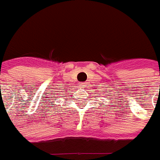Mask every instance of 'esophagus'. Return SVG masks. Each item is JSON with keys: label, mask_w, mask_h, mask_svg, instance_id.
<instances>
[{"label": "esophagus", "mask_w": 160, "mask_h": 160, "mask_svg": "<svg viewBox=\"0 0 160 160\" xmlns=\"http://www.w3.org/2000/svg\"><path fill=\"white\" fill-rule=\"evenodd\" d=\"M80 87H84V85H86V82H81V83H80Z\"/></svg>", "instance_id": "esophagus-1"}]
</instances>
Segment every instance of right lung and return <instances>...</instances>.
<instances>
[{"mask_svg": "<svg viewBox=\"0 0 160 160\" xmlns=\"http://www.w3.org/2000/svg\"><path fill=\"white\" fill-rule=\"evenodd\" d=\"M52 106H53V105H52Z\"/></svg>", "mask_w": 160, "mask_h": 160, "instance_id": "add662e5", "label": "right lung"}]
</instances>
